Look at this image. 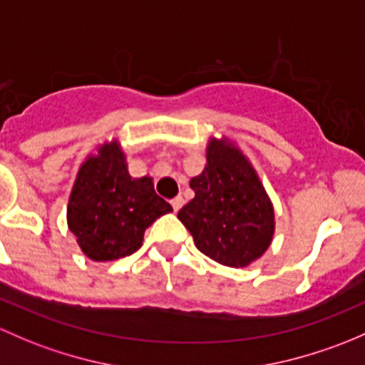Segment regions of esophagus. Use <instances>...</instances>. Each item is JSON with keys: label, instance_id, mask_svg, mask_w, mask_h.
I'll return each instance as SVG.
<instances>
[{"label": "esophagus", "instance_id": "obj_1", "mask_svg": "<svg viewBox=\"0 0 365 365\" xmlns=\"http://www.w3.org/2000/svg\"><path fill=\"white\" fill-rule=\"evenodd\" d=\"M170 204H172V207H174V212H178V210L181 209V207H182V204H184L182 197H175V198H172Z\"/></svg>", "mask_w": 365, "mask_h": 365}]
</instances>
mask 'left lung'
I'll return each mask as SVG.
<instances>
[{"label": "left lung", "mask_w": 365, "mask_h": 365, "mask_svg": "<svg viewBox=\"0 0 365 365\" xmlns=\"http://www.w3.org/2000/svg\"><path fill=\"white\" fill-rule=\"evenodd\" d=\"M190 187L195 198L178 217L205 257L246 267L265 253L274 234V209L242 153L212 140L207 167L191 179Z\"/></svg>", "instance_id": "obj_1"}]
</instances>
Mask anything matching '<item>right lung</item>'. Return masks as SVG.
<instances>
[{
	"label": "right lung",
	"instance_id": "add662e5",
	"mask_svg": "<svg viewBox=\"0 0 365 365\" xmlns=\"http://www.w3.org/2000/svg\"><path fill=\"white\" fill-rule=\"evenodd\" d=\"M151 178L133 179L115 142L101 148L78 170L68 202V227L95 262L128 257L140 247L153 221L170 212Z\"/></svg>",
	"mask_w": 365,
	"mask_h": 365
}]
</instances>
